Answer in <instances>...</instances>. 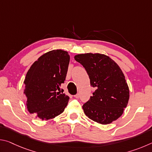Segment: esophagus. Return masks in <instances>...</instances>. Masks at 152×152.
<instances>
[{
    "label": "esophagus",
    "instance_id": "34e87169",
    "mask_svg": "<svg viewBox=\"0 0 152 152\" xmlns=\"http://www.w3.org/2000/svg\"><path fill=\"white\" fill-rule=\"evenodd\" d=\"M74 97L76 98V99H78V98L80 97V94H76L75 96H74Z\"/></svg>",
    "mask_w": 152,
    "mask_h": 152
}]
</instances>
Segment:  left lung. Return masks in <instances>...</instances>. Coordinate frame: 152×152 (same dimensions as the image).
Listing matches in <instances>:
<instances>
[{"instance_id": "8db88e82", "label": "left lung", "mask_w": 152, "mask_h": 152, "mask_svg": "<svg viewBox=\"0 0 152 152\" xmlns=\"http://www.w3.org/2000/svg\"><path fill=\"white\" fill-rule=\"evenodd\" d=\"M87 72L91 85L96 90L82 106L89 119L107 125L121 116L129 99V89L118 64L101 53H86L74 56Z\"/></svg>"}]
</instances>
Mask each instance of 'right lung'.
Segmentation results:
<instances>
[{
  "instance_id": "obj_1",
  "label": "right lung",
  "mask_w": 152,
  "mask_h": 152,
  "mask_svg": "<svg viewBox=\"0 0 152 152\" xmlns=\"http://www.w3.org/2000/svg\"><path fill=\"white\" fill-rule=\"evenodd\" d=\"M69 62L68 51L51 50L40 56L27 72L23 82L27 109L42 121L54 119L68 104L69 96L60 91Z\"/></svg>"
}]
</instances>
